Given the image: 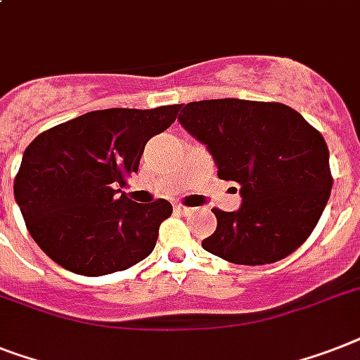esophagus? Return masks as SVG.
Segmentation results:
<instances>
[{
    "label": "esophagus",
    "instance_id": "34e87169",
    "mask_svg": "<svg viewBox=\"0 0 360 360\" xmlns=\"http://www.w3.org/2000/svg\"><path fill=\"white\" fill-rule=\"evenodd\" d=\"M174 210L177 212V214H185V216H188L194 212V209H190V207H185V205H175Z\"/></svg>",
    "mask_w": 360,
    "mask_h": 360
}]
</instances>
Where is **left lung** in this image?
Wrapping results in <instances>:
<instances>
[{
	"label": "left lung",
	"instance_id": "8db88e82",
	"mask_svg": "<svg viewBox=\"0 0 360 360\" xmlns=\"http://www.w3.org/2000/svg\"><path fill=\"white\" fill-rule=\"evenodd\" d=\"M177 120L205 144L218 177L240 186V209H212L218 227L201 242L203 250L259 266L302 246L331 194L322 134L286 105L236 98L192 101Z\"/></svg>",
	"mask_w": 360,
	"mask_h": 360
}]
</instances>
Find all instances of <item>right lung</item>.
Returning <instances> with one entry per match:
<instances>
[{"mask_svg":"<svg viewBox=\"0 0 360 360\" xmlns=\"http://www.w3.org/2000/svg\"><path fill=\"white\" fill-rule=\"evenodd\" d=\"M179 105L105 109L55 125L23 151L14 200L40 250L66 270L98 277L150 255L166 200L134 203L122 186L139 172L148 140L175 122Z\"/></svg>","mask_w":360,"mask_h":360,"instance_id":"1","label":"right lung"}]
</instances>
